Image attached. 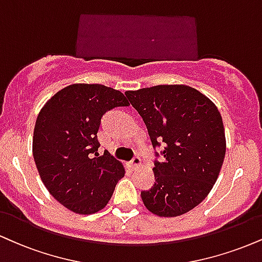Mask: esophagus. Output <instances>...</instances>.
<instances>
[{
    "label": "esophagus",
    "instance_id": "34e87169",
    "mask_svg": "<svg viewBox=\"0 0 262 262\" xmlns=\"http://www.w3.org/2000/svg\"><path fill=\"white\" fill-rule=\"evenodd\" d=\"M140 165H141V159L139 156H135L134 159L130 161V166H132V168H133V169L139 168Z\"/></svg>",
    "mask_w": 262,
    "mask_h": 262
}]
</instances>
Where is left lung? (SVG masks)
<instances>
[{"instance_id":"8db88e82","label":"left lung","mask_w":262,"mask_h":262,"mask_svg":"<svg viewBox=\"0 0 262 262\" xmlns=\"http://www.w3.org/2000/svg\"><path fill=\"white\" fill-rule=\"evenodd\" d=\"M154 149L155 184L141 191L146 209L176 217L198 206L217 181L226 155L222 117L210 99L187 85H156L127 91Z\"/></svg>"}]
</instances>
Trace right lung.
I'll list each match as a JSON object with an SVG mask.
<instances>
[{"instance_id":"right-lung-1","label":"right lung","mask_w":262,"mask_h":262,"mask_svg":"<svg viewBox=\"0 0 262 262\" xmlns=\"http://www.w3.org/2000/svg\"><path fill=\"white\" fill-rule=\"evenodd\" d=\"M129 106L121 91L101 84H73L58 91L37 116L33 155L47 190L68 210L90 215L102 210L124 177L122 163L99 156L101 118Z\"/></svg>"}]
</instances>
